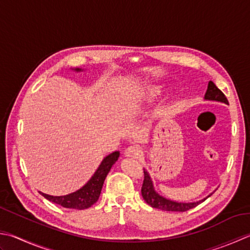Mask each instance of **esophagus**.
<instances>
[{"mask_svg": "<svg viewBox=\"0 0 250 250\" xmlns=\"http://www.w3.org/2000/svg\"><path fill=\"white\" fill-rule=\"evenodd\" d=\"M125 157H129V158H139L141 156V149L138 147V146L132 145V146H129V147L125 150Z\"/></svg>", "mask_w": 250, "mask_h": 250, "instance_id": "1", "label": "esophagus"}]
</instances>
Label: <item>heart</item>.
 Returning a JSON list of instances; mask_svg holds the SVG:
<instances>
[{"mask_svg":"<svg viewBox=\"0 0 250 250\" xmlns=\"http://www.w3.org/2000/svg\"><path fill=\"white\" fill-rule=\"evenodd\" d=\"M161 93V87L160 86H148L142 93V97H144L146 100H154L156 97L159 96Z\"/></svg>","mask_w":250,"mask_h":250,"instance_id":"b5f03b06","label":"heart"}]
</instances>
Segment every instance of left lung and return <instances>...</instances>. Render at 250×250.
<instances>
[{"instance_id": "8db88e82", "label": "left lung", "mask_w": 250, "mask_h": 250, "mask_svg": "<svg viewBox=\"0 0 250 250\" xmlns=\"http://www.w3.org/2000/svg\"><path fill=\"white\" fill-rule=\"evenodd\" d=\"M205 100L223 103V104L229 105V102L226 95H224L223 93L218 89L212 81H209L208 83L206 94H205ZM141 192H142V196H143L144 200L149 205V206L156 209L165 210V211H187V210L196 207L198 204L204 202L207 197L211 196L212 195V193H210L207 197H205L204 199H200L198 202H193V203L175 202V200L168 199L164 197L163 195H160L156 192L153 180H151L150 174L146 169H144V181H143V185H142Z\"/></svg>"}]
</instances>
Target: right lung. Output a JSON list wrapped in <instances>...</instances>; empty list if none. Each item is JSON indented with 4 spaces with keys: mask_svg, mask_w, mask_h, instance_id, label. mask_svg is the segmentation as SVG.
<instances>
[{
    "mask_svg": "<svg viewBox=\"0 0 250 250\" xmlns=\"http://www.w3.org/2000/svg\"><path fill=\"white\" fill-rule=\"evenodd\" d=\"M77 72L83 71L81 68H75L73 69ZM120 153L118 150L114 151V153L109 154L108 156L102 160L99 168L96 169L94 174L92 178L87 181V182L83 185V187L76 190V192L70 193L68 195H63V196H52V195L40 193L43 197H45L50 202L60 205L65 208H71V209H78L83 210L86 208H90L93 204H95L99 199L103 184L107 177V174L110 171L112 165H114L117 160H118Z\"/></svg>",
    "mask_w": 250,
    "mask_h": 250,
    "instance_id": "1",
    "label": "right lung"
}]
</instances>
